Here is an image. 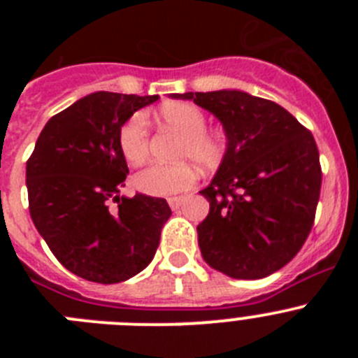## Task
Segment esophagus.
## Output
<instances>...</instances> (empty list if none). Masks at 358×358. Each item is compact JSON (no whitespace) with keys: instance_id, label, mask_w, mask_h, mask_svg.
Segmentation results:
<instances>
[{"instance_id":"1","label":"esophagus","mask_w":358,"mask_h":358,"mask_svg":"<svg viewBox=\"0 0 358 358\" xmlns=\"http://www.w3.org/2000/svg\"><path fill=\"white\" fill-rule=\"evenodd\" d=\"M182 202H185V197H170L169 199V204L172 210H179V206H181Z\"/></svg>"}]
</instances>
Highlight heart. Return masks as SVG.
<instances>
[{
    "label": "heart",
    "mask_w": 358,
    "mask_h": 358,
    "mask_svg": "<svg viewBox=\"0 0 358 358\" xmlns=\"http://www.w3.org/2000/svg\"><path fill=\"white\" fill-rule=\"evenodd\" d=\"M159 118L164 125L185 136L177 150V157L192 159L201 169L206 170L220 164L226 154V145L220 136L206 131V116L197 106L186 102L164 103L159 109ZM148 141L150 129L143 113L132 115L118 132V143L123 157L132 164L141 163L147 157ZM194 181L195 172L186 163H152L134 176L136 188L152 197H166L185 192L194 185Z\"/></svg>",
    "instance_id": "1"
}]
</instances>
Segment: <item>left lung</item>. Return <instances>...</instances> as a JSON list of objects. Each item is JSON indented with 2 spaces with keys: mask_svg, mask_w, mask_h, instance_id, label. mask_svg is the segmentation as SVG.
<instances>
[{
  "mask_svg": "<svg viewBox=\"0 0 358 358\" xmlns=\"http://www.w3.org/2000/svg\"><path fill=\"white\" fill-rule=\"evenodd\" d=\"M222 123L226 154L201 195L210 213L197 226L210 267L258 280L285 267L314 226L321 164L314 136L276 102L245 91L173 93Z\"/></svg>",
  "mask_w": 358,
  "mask_h": 358,
  "instance_id": "8db88e82",
  "label": "left lung"
}]
</instances>
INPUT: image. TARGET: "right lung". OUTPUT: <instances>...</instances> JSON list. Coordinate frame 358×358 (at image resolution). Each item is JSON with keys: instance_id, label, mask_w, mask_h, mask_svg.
Masks as SVG:
<instances>
[{"instance_id": "right-lung-1", "label": "right lung", "mask_w": 358, "mask_h": 358, "mask_svg": "<svg viewBox=\"0 0 358 358\" xmlns=\"http://www.w3.org/2000/svg\"><path fill=\"white\" fill-rule=\"evenodd\" d=\"M156 100L87 94L50 118L27 163L31 220L57 260L87 281L109 285L141 273L172 215L164 199L120 195L129 169L118 132Z\"/></svg>"}]
</instances>
